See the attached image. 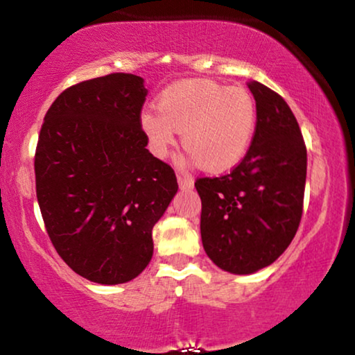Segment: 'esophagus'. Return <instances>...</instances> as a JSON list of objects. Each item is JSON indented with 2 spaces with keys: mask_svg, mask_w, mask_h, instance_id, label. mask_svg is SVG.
<instances>
[{
  "mask_svg": "<svg viewBox=\"0 0 355 355\" xmlns=\"http://www.w3.org/2000/svg\"><path fill=\"white\" fill-rule=\"evenodd\" d=\"M178 182H179V187H181L182 191H191V189L194 187V179L189 176V174H179Z\"/></svg>",
  "mask_w": 355,
  "mask_h": 355,
  "instance_id": "34e87169",
  "label": "esophagus"
}]
</instances>
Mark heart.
Returning a JSON list of instances; mask_svg holds the SVG:
<instances>
[{
	"instance_id": "1",
	"label": "heart",
	"mask_w": 355,
	"mask_h": 355,
	"mask_svg": "<svg viewBox=\"0 0 355 355\" xmlns=\"http://www.w3.org/2000/svg\"><path fill=\"white\" fill-rule=\"evenodd\" d=\"M140 128L158 158H166L182 132L186 159L222 173L236 166L251 148L256 103L245 87L184 80L159 94L158 110L140 114Z\"/></svg>"
}]
</instances>
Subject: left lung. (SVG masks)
Instances as JSON below:
<instances>
[{"label":"left lung","mask_w":355,"mask_h":355,"mask_svg":"<svg viewBox=\"0 0 355 355\" xmlns=\"http://www.w3.org/2000/svg\"><path fill=\"white\" fill-rule=\"evenodd\" d=\"M256 101L251 148L232 173L197 179L207 256L230 274L268 268L287 250L302 218L306 148L298 122L277 93L250 83Z\"/></svg>","instance_id":"left-lung-1"}]
</instances>
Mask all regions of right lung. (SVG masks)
<instances>
[{"instance_id":"add662e5","label":"right lung","mask_w":355,"mask_h":355,"mask_svg":"<svg viewBox=\"0 0 355 355\" xmlns=\"http://www.w3.org/2000/svg\"><path fill=\"white\" fill-rule=\"evenodd\" d=\"M144 83L130 73L78 83L40 128L34 168L45 228L60 257L96 284L144 272L155 223L178 192L173 168L146 150Z\"/></svg>"}]
</instances>
